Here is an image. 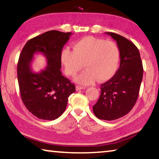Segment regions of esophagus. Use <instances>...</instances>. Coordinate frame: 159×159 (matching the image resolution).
<instances>
[{"label":"esophagus","mask_w":159,"mask_h":159,"mask_svg":"<svg viewBox=\"0 0 159 159\" xmlns=\"http://www.w3.org/2000/svg\"><path fill=\"white\" fill-rule=\"evenodd\" d=\"M76 88L77 90H83V89H85V87H84V86H80V85H77Z\"/></svg>","instance_id":"34e87169"}]
</instances>
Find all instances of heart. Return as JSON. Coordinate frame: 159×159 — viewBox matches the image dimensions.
I'll return each instance as SVG.
<instances>
[{
    "label": "heart",
    "instance_id": "1",
    "mask_svg": "<svg viewBox=\"0 0 159 159\" xmlns=\"http://www.w3.org/2000/svg\"><path fill=\"white\" fill-rule=\"evenodd\" d=\"M73 48L64 49L60 59L68 76H75L84 66L85 70L75 79L79 84L89 85L96 79L104 81L118 71L120 52L115 42L88 36L75 43Z\"/></svg>",
    "mask_w": 159,
    "mask_h": 159
}]
</instances>
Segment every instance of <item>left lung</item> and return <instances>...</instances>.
Returning a JSON list of instances; mask_svg holds the SVG:
<instances>
[{"instance_id":"8db88e82","label":"left lung","mask_w":159,"mask_h":159,"mask_svg":"<svg viewBox=\"0 0 159 159\" xmlns=\"http://www.w3.org/2000/svg\"><path fill=\"white\" fill-rule=\"evenodd\" d=\"M105 34L116 41L119 48L120 66L111 79L101 85L100 96L93 109L99 119L113 120L128 114L135 104L143 66L139 50L133 43L115 33Z\"/></svg>"}]
</instances>
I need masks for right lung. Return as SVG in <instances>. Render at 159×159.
Listing matches in <instances>:
<instances>
[{
	"label": "right lung",
	"instance_id": "right-lung-1",
	"mask_svg": "<svg viewBox=\"0 0 159 159\" xmlns=\"http://www.w3.org/2000/svg\"><path fill=\"white\" fill-rule=\"evenodd\" d=\"M71 32L49 31L29 40L21 50L17 64V79L23 103L35 116L52 120L65 111L75 85L61 74V52ZM47 58L45 70L36 73L30 64L35 53Z\"/></svg>",
	"mask_w": 159,
	"mask_h": 159
}]
</instances>
